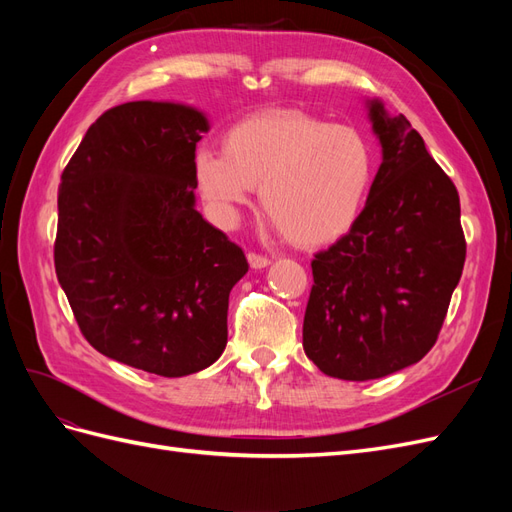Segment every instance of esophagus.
<instances>
[{
    "instance_id": "34e87169",
    "label": "esophagus",
    "mask_w": 512,
    "mask_h": 512,
    "mask_svg": "<svg viewBox=\"0 0 512 512\" xmlns=\"http://www.w3.org/2000/svg\"><path fill=\"white\" fill-rule=\"evenodd\" d=\"M247 262H250L252 269H265V267L271 265V258L256 254V252H250V254H247Z\"/></svg>"
}]
</instances>
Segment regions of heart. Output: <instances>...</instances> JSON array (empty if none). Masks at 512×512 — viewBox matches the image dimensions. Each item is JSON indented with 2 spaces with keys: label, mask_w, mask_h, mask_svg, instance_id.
Listing matches in <instances>:
<instances>
[{
  "label": "heart",
  "mask_w": 512,
  "mask_h": 512,
  "mask_svg": "<svg viewBox=\"0 0 512 512\" xmlns=\"http://www.w3.org/2000/svg\"><path fill=\"white\" fill-rule=\"evenodd\" d=\"M194 181L215 218L237 224L260 185L267 218L301 247L337 241L359 220L374 175L365 138L301 111H271L230 126L222 153L198 149Z\"/></svg>",
  "instance_id": "1"
}]
</instances>
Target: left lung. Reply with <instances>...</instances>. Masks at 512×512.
<instances>
[{
    "label": "left lung",
    "mask_w": 512,
    "mask_h": 512,
    "mask_svg": "<svg viewBox=\"0 0 512 512\" xmlns=\"http://www.w3.org/2000/svg\"><path fill=\"white\" fill-rule=\"evenodd\" d=\"M382 164L365 209L312 260L307 359L331 378L376 380L433 348L466 262L455 183L404 115L369 100Z\"/></svg>",
    "instance_id": "left-lung-1"
}]
</instances>
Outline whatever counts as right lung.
<instances>
[{
	"instance_id": "right-lung-1",
	"label": "right lung",
	"mask_w": 512,
	"mask_h": 512,
	"mask_svg": "<svg viewBox=\"0 0 512 512\" xmlns=\"http://www.w3.org/2000/svg\"><path fill=\"white\" fill-rule=\"evenodd\" d=\"M207 117L128 102L91 123L61 173L55 271L87 342L164 378L196 374L228 339L241 247L196 211V143Z\"/></svg>"
}]
</instances>
